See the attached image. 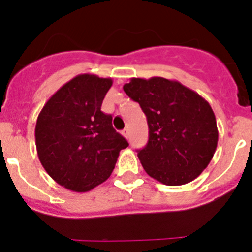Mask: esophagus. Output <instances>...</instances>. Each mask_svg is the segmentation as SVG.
<instances>
[{
  "mask_svg": "<svg viewBox=\"0 0 252 252\" xmlns=\"http://www.w3.org/2000/svg\"><path fill=\"white\" fill-rule=\"evenodd\" d=\"M121 133H123V136L125 137V138H128V137H129V132H128V128H125V129H123V131H121Z\"/></svg>",
  "mask_w": 252,
  "mask_h": 252,
  "instance_id": "obj_1",
  "label": "esophagus"
}]
</instances>
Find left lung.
Masks as SVG:
<instances>
[{
  "label": "left lung",
  "mask_w": 252,
  "mask_h": 252,
  "mask_svg": "<svg viewBox=\"0 0 252 252\" xmlns=\"http://www.w3.org/2000/svg\"><path fill=\"white\" fill-rule=\"evenodd\" d=\"M124 91L147 116L149 137L138 159L151 178L185 185L210 164L218 143L216 116L207 100L178 81L131 78Z\"/></svg>",
  "instance_id": "obj_1"
}]
</instances>
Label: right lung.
Returning a JSON list of instances; mask_svg holds the SVG:
<instances>
[{"label": "right lung", "mask_w": 252, "mask_h": 252, "mask_svg": "<svg viewBox=\"0 0 252 252\" xmlns=\"http://www.w3.org/2000/svg\"><path fill=\"white\" fill-rule=\"evenodd\" d=\"M111 78L78 74L41 109L35 126L39 160L59 185L87 192L113 173L127 141L101 109Z\"/></svg>", "instance_id": "add662e5"}]
</instances>
